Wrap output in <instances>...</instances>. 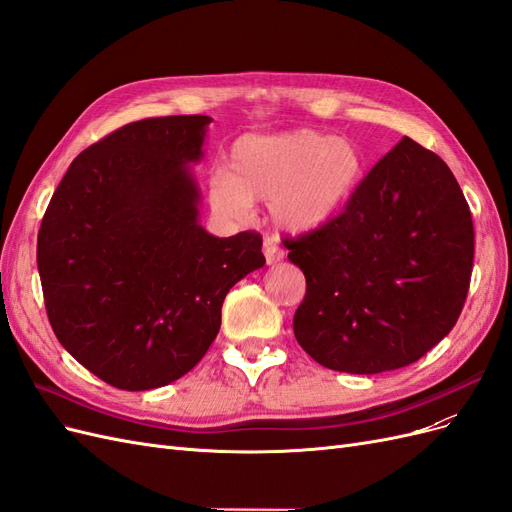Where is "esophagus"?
<instances>
[{
  "mask_svg": "<svg viewBox=\"0 0 512 512\" xmlns=\"http://www.w3.org/2000/svg\"><path fill=\"white\" fill-rule=\"evenodd\" d=\"M262 254H265L267 265H277V262L284 258L282 247L277 245L273 239H265V243H262Z\"/></svg>",
  "mask_w": 512,
  "mask_h": 512,
  "instance_id": "34e87169",
  "label": "esophagus"
}]
</instances>
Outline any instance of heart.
I'll use <instances>...</instances> for the list:
<instances>
[{
	"label": "heart",
	"instance_id": "b5f03b06",
	"mask_svg": "<svg viewBox=\"0 0 512 512\" xmlns=\"http://www.w3.org/2000/svg\"><path fill=\"white\" fill-rule=\"evenodd\" d=\"M363 153L350 138L297 128L247 134L232 145L226 170L209 181V205L222 220H245L269 200L273 224L309 235L333 222L363 179Z\"/></svg>",
	"mask_w": 512,
	"mask_h": 512
}]
</instances>
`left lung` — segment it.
I'll return each instance as SVG.
<instances>
[{"mask_svg": "<svg viewBox=\"0 0 512 512\" xmlns=\"http://www.w3.org/2000/svg\"><path fill=\"white\" fill-rule=\"evenodd\" d=\"M286 247L307 282L297 342L324 367L369 376L418 361L451 333L470 288L474 226L451 168L406 136L339 218Z\"/></svg>", "mask_w": 512, "mask_h": 512, "instance_id": "obj_1", "label": "left lung"}]
</instances>
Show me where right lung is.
I'll return each mask as SVG.
<instances>
[{"label":"right lung","mask_w":512,"mask_h":512,"mask_svg":"<svg viewBox=\"0 0 512 512\" xmlns=\"http://www.w3.org/2000/svg\"><path fill=\"white\" fill-rule=\"evenodd\" d=\"M207 115L134 121L76 156L38 232L51 327L76 361L123 391L179 380L203 359L228 290L265 265L256 232L200 226Z\"/></svg>","instance_id":"right-lung-1"}]
</instances>
